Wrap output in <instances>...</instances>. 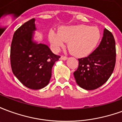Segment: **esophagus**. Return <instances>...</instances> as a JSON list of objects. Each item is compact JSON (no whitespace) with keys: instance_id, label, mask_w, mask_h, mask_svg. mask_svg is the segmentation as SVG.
<instances>
[{"instance_id":"esophagus-1","label":"esophagus","mask_w":122,"mask_h":122,"mask_svg":"<svg viewBox=\"0 0 122 122\" xmlns=\"http://www.w3.org/2000/svg\"><path fill=\"white\" fill-rule=\"evenodd\" d=\"M67 59L68 58H67L66 57H65V56H61V57H60V59H61V60H63V61H66Z\"/></svg>"}]
</instances>
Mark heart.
Masks as SVG:
<instances>
[{"label":"heart","instance_id":"obj_1","mask_svg":"<svg viewBox=\"0 0 122 122\" xmlns=\"http://www.w3.org/2000/svg\"><path fill=\"white\" fill-rule=\"evenodd\" d=\"M101 37L98 28L85 25L63 26L58 32L51 30L48 33V40L54 50H59L65 42H69V50L78 57L90 55L98 45Z\"/></svg>","mask_w":122,"mask_h":122}]
</instances>
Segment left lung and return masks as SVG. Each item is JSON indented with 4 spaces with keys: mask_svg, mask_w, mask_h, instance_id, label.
Here are the masks:
<instances>
[{
    "mask_svg": "<svg viewBox=\"0 0 122 122\" xmlns=\"http://www.w3.org/2000/svg\"><path fill=\"white\" fill-rule=\"evenodd\" d=\"M78 61V68L73 74L80 87L93 90L104 84L115 66L116 44L112 34L105 29L99 46L87 57Z\"/></svg>",
    "mask_w": 122,
    "mask_h": 122,
    "instance_id": "1",
    "label": "left lung"
}]
</instances>
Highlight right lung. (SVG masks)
<instances>
[{
  "mask_svg": "<svg viewBox=\"0 0 122 122\" xmlns=\"http://www.w3.org/2000/svg\"><path fill=\"white\" fill-rule=\"evenodd\" d=\"M35 19L25 22L14 34L10 50L12 72L25 86L40 90L49 84L51 69L60 56L34 39Z\"/></svg>",
  "mask_w": 122,
  "mask_h": 122,
  "instance_id": "right-lung-1",
  "label": "right lung"
}]
</instances>
